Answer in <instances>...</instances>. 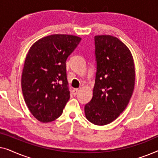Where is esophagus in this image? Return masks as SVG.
Here are the masks:
<instances>
[{
  "instance_id": "obj_1",
  "label": "esophagus",
  "mask_w": 158,
  "mask_h": 158,
  "mask_svg": "<svg viewBox=\"0 0 158 158\" xmlns=\"http://www.w3.org/2000/svg\"><path fill=\"white\" fill-rule=\"evenodd\" d=\"M79 91V89L78 88H74V89L73 90V94L74 95V96H75V95H77V92Z\"/></svg>"
}]
</instances>
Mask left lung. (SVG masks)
<instances>
[{
    "label": "left lung",
    "mask_w": 158,
    "mask_h": 158,
    "mask_svg": "<svg viewBox=\"0 0 158 158\" xmlns=\"http://www.w3.org/2000/svg\"><path fill=\"white\" fill-rule=\"evenodd\" d=\"M95 40L97 64L93 98L85 106L87 119L103 126L116 119L128 105L135 81L132 55L115 36L98 35Z\"/></svg>",
    "instance_id": "8db88e82"
}]
</instances>
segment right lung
Segmentation results:
<instances>
[{
    "label": "right lung",
    "instance_id": "add662e5",
    "mask_svg": "<svg viewBox=\"0 0 158 158\" xmlns=\"http://www.w3.org/2000/svg\"><path fill=\"white\" fill-rule=\"evenodd\" d=\"M81 40L76 36L52 34L39 40L28 52L21 88L29 111L41 122L61 116L70 99L65 62Z\"/></svg>",
    "mask_w": 158,
    "mask_h": 158
}]
</instances>
